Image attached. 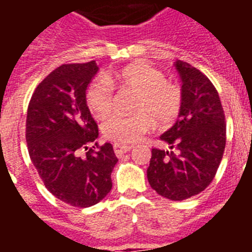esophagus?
<instances>
[{
    "mask_svg": "<svg viewBox=\"0 0 252 252\" xmlns=\"http://www.w3.org/2000/svg\"><path fill=\"white\" fill-rule=\"evenodd\" d=\"M113 149H115V154L119 158H121L124 154H126L127 151H130L132 149V146H127V145H120V144H115L113 145Z\"/></svg>",
    "mask_w": 252,
    "mask_h": 252,
    "instance_id": "esophagus-1",
    "label": "esophagus"
}]
</instances>
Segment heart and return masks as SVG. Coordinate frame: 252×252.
Masks as SVG:
<instances>
[{
	"label": "heart",
	"instance_id": "heart-1",
	"mask_svg": "<svg viewBox=\"0 0 252 252\" xmlns=\"http://www.w3.org/2000/svg\"><path fill=\"white\" fill-rule=\"evenodd\" d=\"M113 86L128 88L139 93L135 102V115L110 116L102 124L104 137L127 145L133 144L154 125V117L160 125L175 120L182 108L183 95L175 83L145 63H135L117 72L104 73L94 78L86 93L87 106L97 119H103L113 107Z\"/></svg>",
	"mask_w": 252,
	"mask_h": 252
}]
</instances>
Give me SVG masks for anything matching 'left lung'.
<instances>
[{"instance_id":"obj_1","label":"left lung","mask_w":252,"mask_h":252,"mask_svg":"<svg viewBox=\"0 0 252 252\" xmlns=\"http://www.w3.org/2000/svg\"><path fill=\"white\" fill-rule=\"evenodd\" d=\"M182 81L178 120L160 139L169 150L153 149L148 180L170 201L199 194L216 175L226 146V124L221 99L208 78L186 62L175 60Z\"/></svg>"}]
</instances>
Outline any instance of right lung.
Masks as SVG:
<instances>
[{"instance_id": "1", "label": "right lung", "mask_w": 252, "mask_h": 252, "mask_svg": "<svg viewBox=\"0 0 252 252\" xmlns=\"http://www.w3.org/2000/svg\"><path fill=\"white\" fill-rule=\"evenodd\" d=\"M98 69L94 60L58 66L36 87L26 117L29 155L44 186L64 203L81 208L110 193L119 161L110 142L88 149L98 128L86 91Z\"/></svg>"}]
</instances>
